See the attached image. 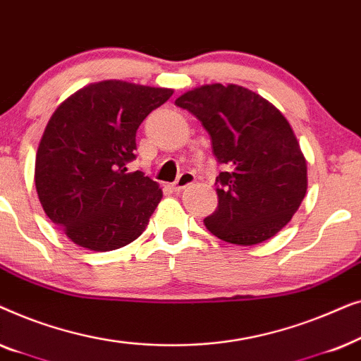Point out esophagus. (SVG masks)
Wrapping results in <instances>:
<instances>
[{
    "label": "esophagus",
    "instance_id": "esophagus-1",
    "mask_svg": "<svg viewBox=\"0 0 361 361\" xmlns=\"http://www.w3.org/2000/svg\"><path fill=\"white\" fill-rule=\"evenodd\" d=\"M194 180H195V176L192 174V172H182V174L179 176V179L172 184V189H174L176 192H179L182 189H185L187 185L194 184Z\"/></svg>",
    "mask_w": 361,
    "mask_h": 361
}]
</instances>
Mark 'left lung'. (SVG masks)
I'll return each mask as SVG.
<instances>
[{
    "mask_svg": "<svg viewBox=\"0 0 361 361\" xmlns=\"http://www.w3.org/2000/svg\"><path fill=\"white\" fill-rule=\"evenodd\" d=\"M176 105L199 118L228 171L216 177L219 207L204 224L226 243L251 246L279 233L307 192V162L286 116L248 88L212 83Z\"/></svg>",
    "mask_w": 361,
    "mask_h": 361,
    "instance_id": "1",
    "label": "left lung"
}]
</instances>
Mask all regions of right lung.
I'll return each mask as SVG.
<instances>
[{
  "mask_svg": "<svg viewBox=\"0 0 361 361\" xmlns=\"http://www.w3.org/2000/svg\"><path fill=\"white\" fill-rule=\"evenodd\" d=\"M172 88L103 80L80 88L52 113L36 152L34 182L44 212L73 243L111 251L135 241L162 199L140 171L136 131Z\"/></svg>",
  "mask_w": 361,
  "mask_h": 361,
  "instance_id": "right-lung-1",
  "label": "right lung"
}]
</instances>
